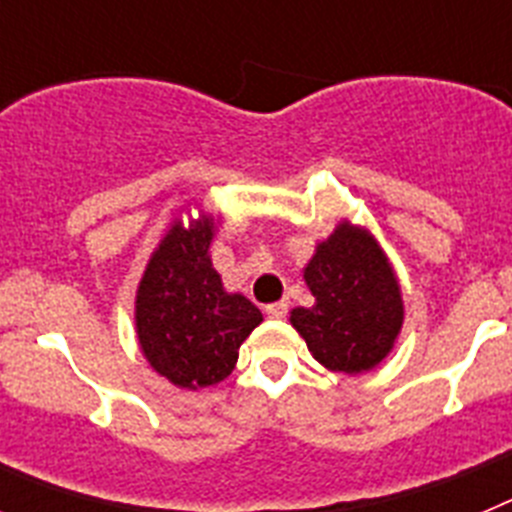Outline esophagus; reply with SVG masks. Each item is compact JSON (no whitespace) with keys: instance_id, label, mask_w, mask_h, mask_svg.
Masks as SVG:
<instances>
[{"instance_id":"esophagus-1","label":"esophagus","mask_w":512,"mask_h":512,"mask_svg":"<svg viewBox=\"0 0 512 512\" xmlns=\"http://www.w3.org/2000/svg\"><path fill=\"white\" fill-rule=\"evenodd\" d=\"M287 310H289V305L287 302H271V305H266V315H269V318H284V315H287Z\"/></svg>"}]
</instances>
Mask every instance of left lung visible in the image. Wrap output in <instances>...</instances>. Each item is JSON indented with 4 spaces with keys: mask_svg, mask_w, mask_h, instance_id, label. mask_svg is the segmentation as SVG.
Returning a JSON list of instances; mask_svg holds the SVG:
<instances>
[{
    "mask_svg": "<svg viewBox=\"0 0 512 512\" xmlns=\"http://www.w3.org/2000/svg\"><path fill=\"white\" fill-rule=\"evenodd\" d=\"M315 305L292 310L312 356L333 372H369L402 328V297L390 264L374 238L338 225L305 269Z\"/></svg>",
    "mask_w": 512,
    "mask_h": 512,
    "instance_id": "left-lung-1",
    "label": "left lung"
}]
</instances>
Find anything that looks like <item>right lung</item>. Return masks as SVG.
<instances>
[{
	"instance_id": "1",
	"label": "right lung",
	"mask_w": 512,
	"mask_h": 512,
	"mask_svg": "<svg viewBox=\"0 0 512 512\" xmlns=\"http://www.w3.org/2000/svg\"><path fill=\"white\" fill-rule=\"evenodd\" d=\"M212 223L179 220L153 251L140 279L135 325L140 348L176 387H210L233 372L238 348L261 323L259 307L228 295L210 264Z\"/></svg>"
}]
</instances>
